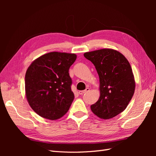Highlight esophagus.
I'll use <instances>...</instances> for the list:
<instances>
[{
	"mask_svg": "<svg viewBox=\"0 0 156 156\" xmlns=\"http://www.w3.org/2000/svg\"><path fill=\"white\" fill-rule=\"evenodd\" d=\"M89 90H90L89 88H87L85 90H84L79 91V94H80V95H83V94H85L86 92H87Z\"/></svg>",
	"mask_w": 156,
	"mask_h": 156,
	"instance_id": "esophagus-1",
	"label": "esophagus"
}]
</instances>
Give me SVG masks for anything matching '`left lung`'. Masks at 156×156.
Returning a JSON list of instances; mask_svg holds the SVG:
<instances>
[{
	"label": "left lung",
	"instance_id": "left-lung-1",
	"mask_svg": "<svg viewBox=\"0 0 156 156\" xmlns=\"http://www.w3.org/2000/svg\"><path fill=\"white\" fill-rule=\"evenodd\" d=\"M95 66L100 96L90 106L94 115L110 119L124 111L133 96L135 81L128 60L116 50L102 49L84 54Z\"/></svg>",
	"mask_w": 156,
	"mask_h": 156
}]
</instances>
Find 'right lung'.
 I'll use <instances>...</instances> for the list:
<instances>
[{"mask_svg": "<svg viewBox=\"0 0 156 156\" xmlns=\"http://www.w3.org/2000/svg\"><path fill=\"white\" fill-rule=\"evenodd\" d=\"M74 53L51 52L34 60L25 74V94L33 111L51 120L60 119L72 105L74 94L69 69Z\"/></svg>", "mask_w": 156, "mask_h": 156, "instance_id": "right-lung-1", "label": "right lung"}]
</instances>
